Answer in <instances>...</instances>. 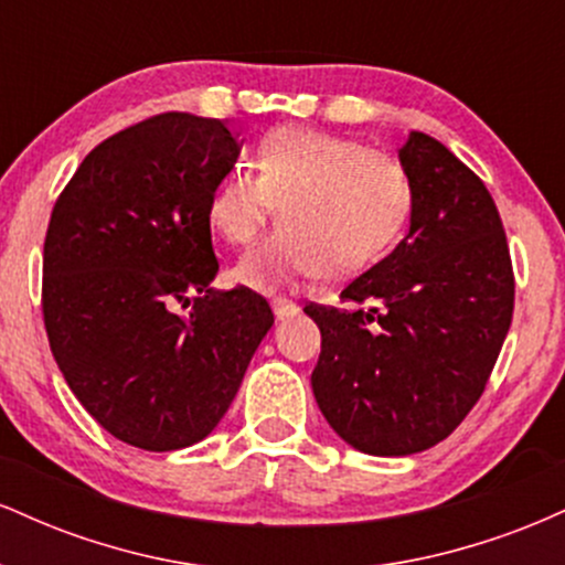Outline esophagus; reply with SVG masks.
<instances>
[{
	"label": "esophagus",
	"instance_id": "obj_1",
	"mask_svg": "<svg viewBox=\"0 0 565 565\" xmlns=\"http://www.w3.org/2000/svg\"><path fill=\"white\" fill-rule=\"evenodd\" d=\"M274 313H276L278 321L291 319V316L300 313V305L291 302V300H274Z\"/></svg>",
	"mask_w": 565,
	"mask_h": 565
}]
</instances>
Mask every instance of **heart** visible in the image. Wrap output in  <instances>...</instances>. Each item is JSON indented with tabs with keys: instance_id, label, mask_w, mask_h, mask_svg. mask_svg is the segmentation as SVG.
<instances>
[{
	"instance_id": "b5f03b06",
	"label": "heart",
	"mask_w": 565,
	"mask_h": 565,
	"mask_svg": "<svg viewBox=\"0 0 565 565\" xmlns=\"http://www.w3.org/2000/svg\"><path fill=\"white\" fill-rule=\"evenodd\" d=\"M414 206L398 159L364 142L308 127H276L257 146V172L233 170L212 188L206 223L223 242L246 246L270 217L281 225L233 270L274 291L323 270L350 276L391 249Z\"/></svg>"
}]
</instances>
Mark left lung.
I'll use <instances>...</instances> for the list:
<instances>
[{"instance_id":"1","label":"left lung","mask_w":565,"mask_h":565,"mask_svg":"<svg viewBox=\"0 0 565 565\" xmlns=\"http://www.w3.org/2000/svg\"><path fill=\"white\" fill-rule=\"evenodd\" d=\"M406 238L342 289L305 305L321 329L310 374L321 414L353 449L406 457L451 436L481 398L515 305L508 236L483 180L444 142L408 135Z\"/></svg>"}]
</instances>
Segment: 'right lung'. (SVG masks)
Wrapping results in <instances>:
<instances>
[{"label": "right lung", "mask_w": 565, "mask_h": 565, "mask_svg": "<svg viewBox=\"0 0 565 565\" xmlns=\"http://www.w3.org/2000/svg\"><path fill=\"white\" fill-rule=\"evenodd\" d=\"M238 151L220 119L151 116L95 146L53 206L42 265L50 350L95 423L138 449L210 436L274 327L257 291L210 287L206 201Z\"/></svg>", "instance_id": "1"}]
</instances>
